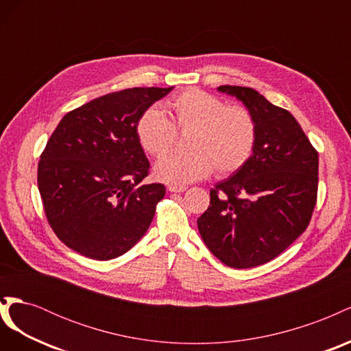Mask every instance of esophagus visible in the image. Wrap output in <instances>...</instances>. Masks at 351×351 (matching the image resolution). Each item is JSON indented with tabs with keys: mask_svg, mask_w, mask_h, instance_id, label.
<instances>
[{
	"mask_svg": "<svg viewBox=\"0 0 351 351\" xmlns=\"http://www.w3.org/2000/svg\"><path fill=\"white\" fill-rule=\"evenodd\" d=\"M168 189V192H171V193H182V192H186V186H168L167 187Z\"/></svg>",
	"mask_w": 351,
	"mask_h": 351,
	"instance_id": "obj_1",
	"label": "esophagus"
}]
</instances>
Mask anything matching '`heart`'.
I'll return each mask as SVG.
<instances>
[{"mask_svg": "<svg viewBox=\"0 0 351 351\" xmlns=\"http://www.w3.org/2000/svg\"><path fill=\"white\" fill-rule=\"evenodd\" d=\"M173 121L156 108L146 110L136 125L143 149L156 158L177 142V130L190 132L189 152L173 154L155 165V176L169 184H184L206 177L212 169L226 177L249 161L258 137L253 114L241 105L200 89H187L168 102Z\"/></svg>", "mask_w": 351, "mask_h": 351, "instance_id": "heart-1", "label": "heart"}]
</instances>
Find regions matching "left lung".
<instances>
[{"mask_svg":"<svg viewBox=\"0 0 351 351\" xmlns=\"http://www.w3.org/2000/svg\"><path fill=\"white\" fill-rule=\"evenodd\" d=\"M241 101L258 125L249 161L210 189L197 218L208 249L236 269L277 258L307 228L316 205L319 158L300 124L252 88H218Z\"/></svg>","mask_w":351,"mask_h":351,"instance_id":"left-lung-1","label":"left lung"}]
</instances>
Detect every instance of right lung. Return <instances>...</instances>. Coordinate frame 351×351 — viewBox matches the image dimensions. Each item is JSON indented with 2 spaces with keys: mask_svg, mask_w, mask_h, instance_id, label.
<instances>
[{
  "mask_svg": "<svg viewBox=\"0 0 351 351\" xmlns=\"http://www.w3.org/2000/svg\"><path fill=\"white\" fill-rule=\"evenodd\" d=\"M173 88H132L67 112L38 164V187L57 237L83 256L110 261L149 228L161 183L142 184L149 161L137 139L141 115Z\"/></svg>",
  "mask_w": 351,
  "mask_h": 351,
  "instance_id": "obj_1",
  "label": "right lung"
}]
</instances>
